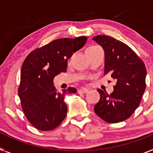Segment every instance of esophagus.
Instances as JSON below:
<instances>
[{"instance_id": "esophagus-1", "label": "esophagus", "mask_w": 153, "mask_h": 153, "mask_svg": "<svg viewBox=\"0 0 153 153\" xmlns=\"http://www.w3.org/2000/svg\"><path fill=\"white\" fill-rule=\"evenodd\" d=\"M87 92H88V89L86 88H82L78 90V93H86Z\"/></svg>"}]
</instances>
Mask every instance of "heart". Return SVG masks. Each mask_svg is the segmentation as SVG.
<instances>
[{
  "label": "heart",
  "instance_id": "obj_1",
  "mask_svg": "<svg viewBox=\"0 0 153 153\" xmlns=\"http://www.w3.org/2000/svg\"><path fill=\"white\" fill-rule=\"evenodd\" d=\"M99 46L97 45H92L90 46V47H87V49H86V52H88L89 51H91V50H94V49H97V48H99Z\"/></svg>",
  "mask_w": 153,
  "mask_h": 153
}]
</instances>
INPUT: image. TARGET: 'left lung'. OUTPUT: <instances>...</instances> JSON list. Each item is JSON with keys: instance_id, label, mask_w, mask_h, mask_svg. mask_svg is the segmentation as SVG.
I'll return each instance as SVG.
<instances>
[{"instance_id": "8db88e82", "label": "left lung", "mask_w": 153, "mask_h": 153, "mask_svg": "<svg viewBox=\"0 0 153 153\" xmlns=\"http://www.w3.org/2000/svg\"><path fill=\"white\" fill-rule=\"evenodd\" d=\"M93 40L102 46L105 52L104 75L110 74L117 80L110 94L97 90L100 98L94 111L109 123L122 122L140 106L146 90V68L141 58L122 41L107 35L93 36Z\"/></svg>"}]
</instances>
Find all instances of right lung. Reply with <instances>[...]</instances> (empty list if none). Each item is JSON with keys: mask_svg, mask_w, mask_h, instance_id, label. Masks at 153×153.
I'll use <instances>...</instances> for the list:
<instances>
[{"mask_svg": "<svg viewBox=\"0 0 153 153\" xmlns=\"http://www.w3.org/2000/svg\"><path fill=\"white\" fill-rule=\"evenodd\" d=\"M86 39L79 36L53 40L31 51L24 60L18 95L25 117L36 129L52 130L66 117L64 96L76 93V89L69 87L60 93L53 85V78L67 71L68 59Z\"/></svg>", "mask_w": 153, "mask_h": 153, "instance_id": "add662e5", "label": "right lung"}]
</instances>
